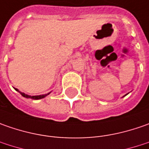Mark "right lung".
Masks as SVG:
<instances>
[{
    "label": "right lung",
    "mask_w": 149,
    "mask_h": 149,
    "mask_svg": "<svg viewBox=\"0 0 149 149\" xmlns=\"http://www.w3.org/2000/svg\"><path fill=\"white\" fill-rule=\"evenodd\" d=\"M15 90H17L18 91V89H15ZM21 94V95L23 96V97H26V98H31V99H34V100H39V99H43V98H45V96L47 95H39V96H29V95H25V94H23V93H20ZM49 95V94H48Z\"/></svg>",
    "instance_id": "1"
}]
</instances>
